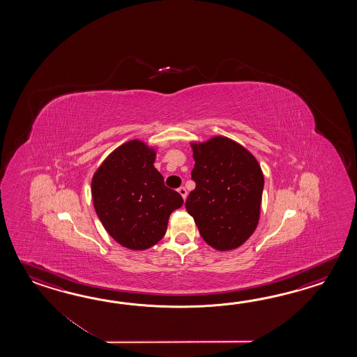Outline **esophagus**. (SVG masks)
Segmentation results:
<instances>
[{
  "label": "esophagus",
  "instance_id": "esophagus-1",
  "mask_svg": "<svg viewBox=\"0 0 357 357\" xmlns=\"http://www.w3.org/2000/svg\"><path fill=\"white\" fill-rule=\"evenodd\" d=\"M177 191H178V194H180V195H181L182 199H183V200H185V199H186V197H188V191H186V189H185V188H183V186H181V188H180V189H178V190H177Z\"/></svg>",
  "mask_w": 357,
  "mask_h": 357
}]
</instances>
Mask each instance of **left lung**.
<instances>
[{
  "label": "left lung",
  "instance_id": "left-lung-1",
  "mask_svg": "<svg viewBox=\"0 0 357 357\" xmlns=\"http://www.w3.org/2000/svg\"><path fill=\"white\" fill-rule=\"evenodd\" d=\"M191 148V178L197 186L186 199V211L205 243L215 250H234L258 226L263 171L255 157L229 137H211Z\"/></svg>",
  "mask_w": 357,
  "mask_h": 357
}]
</instances>
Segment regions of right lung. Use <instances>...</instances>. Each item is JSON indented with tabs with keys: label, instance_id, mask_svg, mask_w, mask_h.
Listing matches in <instances>:
<instances>
[{
	"label": "right lung",
	"instance_id": "1",
	"mask_svg": "<svg viewBox=\"0 0 357 357\" xmlns=\"http://www.w3.org/2000/svg\"><path fill=\"white\" fill-rule=\"evenodd\" d=\"M155 154L144 142L130 140L116 148L91 178L99 220L114 241L130 250H145L158 243L171 213L183 203L153 166Z\"/></svg>",
	"mask_w": 357,
	"mask_h": 357
}]
</instances>
